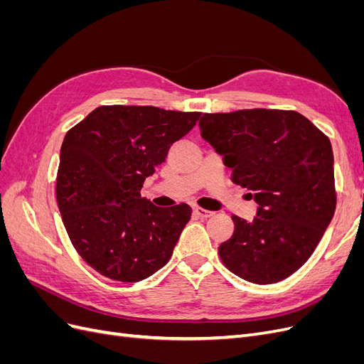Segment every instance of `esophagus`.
<instances>
[{
    "instance_id": "1",
    "label": "esophagus",
    "mask_w": 364,
    "mask_h": 364,
    "mask_svg": "<svg viewBox=\"0 0 364 364\" xmlns=\"http://www.w3.org/2000/svg\"><path fill=\"white\" fill-rule=\"evenodd\" d=\"M194 213H196L197 215H199V217H202V218H208V217L214 215L213 211H208V209L200 208V206H196V208H194Z\"/></svg>"
}]
</instances>
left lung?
<instances>
[{
  "label": "left lung",
  "instance_id": "1",
  "mask_svg": "<svg viewBox=\"0 0 364 364\" xmlns=\"http://www.w3.org/2000/svg\"><path fill=\"white\" fill-rule=\"evenodd\" d=\"M200 135L253 191L257 217L232 215L234 234L218 246L225 266L255 284L301 269L333 220L337 194L329 138L310 119L281 109L203 114Z\"/></svg>",
  "mask_w": 364,
  "mask_h": 364
}]
</instances>
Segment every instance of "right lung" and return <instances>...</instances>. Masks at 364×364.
<instances>
[{
    "instance_id": "obj_1",
    "label": "right lung",
    "mask_w": 364,
    "mask_h": 364,
    "mask_svg": "<svg viewBox=\"0 0 364 364\" xmlns=\"http://www.w3.org/2000/svg\"><path fill=\"white\" fill-rule=\"evenodd\" d=\"M200 112L100 106L63 138L56 199L73 246L106 278L138 282L170 259L193 209L155 206L141 188Z\"/></svg>"
}]
</instances>
